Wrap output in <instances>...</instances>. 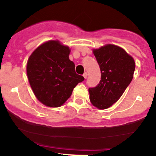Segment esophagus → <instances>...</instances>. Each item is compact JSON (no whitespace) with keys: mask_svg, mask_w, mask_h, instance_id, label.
Masks as SVG:
<instances>
[{"mask_svg":"<svg viewBox=\"0 0 156 156\" xmlns=\"http://www.w3.org/2000/svg\"><path fill=\"white\" fill-rule=\"evenodd\" d=\"M83 76L84 77V78H87V76H88V74H87V73H84Z\"/></svg>","mask_w":156,"mask_h":156,"instance_id":"esophagus-1","label":"esophagus"}]
</instances>
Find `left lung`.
Segmentation results:
<instances>
[{"label":"left lung","mask_w":156,"mask_h":156,"mask_svg":"<svg viewBox=\"0 0 156 156\" xmlns=\"http://www.w3.org/2000/svg\"><path fill=\"white\" fill-rule=\"evenodd\" d=\"M101 72V80L98 86L89 89V99L99 109L108 108L122 95L130 83L135 70L133 57L124 49L105 44L93 50Z\"/></svg>","instance_id":"obj_1"}]
</instances>
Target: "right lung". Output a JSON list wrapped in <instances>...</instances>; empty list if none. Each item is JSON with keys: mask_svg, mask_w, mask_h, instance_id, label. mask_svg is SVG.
<instances>
[{"mask_svg": "<svg viewBox=\"0 0 156 156\" xmlns=\"http://www.w3.org/2000/svg\"><path fill=\"white\" fill-rule=\"evenodd\" d=\"M70 49L58 40L39 46L27 62L28 81L36 98L48 107H59L71 96L73 89L84 78L75 70L69 60Z\"/></svg>", "mask_w": 156, "mask_h": 156, "instance_id": "right-lung-1", "label": "right lung"}]
</instances>
